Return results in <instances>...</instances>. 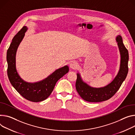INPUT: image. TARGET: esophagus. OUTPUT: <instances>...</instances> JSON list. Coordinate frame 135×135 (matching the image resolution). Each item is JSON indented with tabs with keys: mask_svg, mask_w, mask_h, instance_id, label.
Listing matches in <instances>:
<instances>
[{
	"mask_svg": "<svg viewBox=\"0 0 135 135\" xmlns=\"http://www.w3.org/2000/svg\"><path fill=\"white\" fill-rule=\"evenodd\" d=\"M70 67L71 68V69H75L77 68L78 67V64L76 62H71L69 65Z\"/></svg>",
	"mask_w": 135,
	"mask_h": 135,
	"instance_id": "34e87169",
	"label": "esophagus"
}]
</instances>
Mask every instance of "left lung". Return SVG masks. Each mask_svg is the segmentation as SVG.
<instances>
[{"instance_id": "8db88e82", "label": "left lung", "mask_w": 135, "mask_h": 135, "mask_svg": "<svg viewBox=\"0 0 135 135\" xmlns=\"http://www.w3.org/2000/svg\"><path fill=\"white\" fill-rule=\"evenodd\" d=\"M116 41L121 57L120 68L118 74L111 83L104 87L93 88L84 83L80 74H77L76 89L84 100L90 102H99L108 100L116 94L125 80L128 73V51L124 46L120 35L117 36Z\"/></svg>"}]
</instances>
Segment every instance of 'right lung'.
<instances>
[{"mask_svg":"<svg viewBox=\"0 0 135 135\" xmlns=\"http://www.w3.org/2000/svg\"><path fill=\"white\" fill-rule=\"evenodd\" d=\"M27 30L26 26H23L17 33L8 49L7 75L11 84L23 97L28 101L38 102L46 100L51 95L57 81L67 74L69 68L67 66L60 68L45 79L36 83H28L21 79L16 70V54Z\"/></svg>","mask_w":135,"mask_h":135,"instance_id":"1","label":"right lung"}]
</instances>
